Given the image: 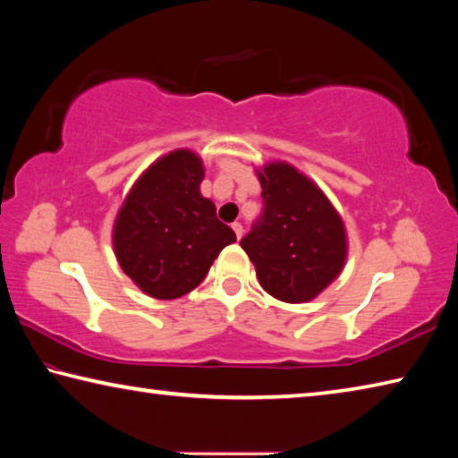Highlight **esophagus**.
<instances>
[{
  "label": "esophagus",
  "instance_id": "obj_1",
  "mask_svg": "<svg viewBox=\"0 0 458 458\" xmlns=\"http://www.w3.org/2000/svg\"><path fill=\"white\" fill-rule=\"evenodd\" d=\"M232 230H234L236 232V238L240 240V238H242V224H240V222H234V224H232Z\"/></svg>",
  "mask_w": 458,
  "mask_h": 458
}]
</instances>
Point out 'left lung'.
I'll list each match as a JSON object with an SVG mask.
<instances>
[{
  "instance_id": "obj_1",
  "label": "left lung",
  "mask_w": 458,
  "mask_h": 458,
  "mask_svg": "<svg viewBox=\"0 0 458 458\" xmlns=\"http://www.w3.org/2000/svg\"><path fill=\"white\" fill-rule=\"evenodd\" d=\"M257 175L265 210L240 246L268 294L307 303L345 267V224L319 185L286 161H270Z\"/></svg>"
}]
</instances>
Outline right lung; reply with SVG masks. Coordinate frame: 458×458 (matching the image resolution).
Masks as SVG:
<instances>
[{
	"label": "right lung",
	"instance_id": "right-lung-1",
	"mask_svg": "<svg viewBox=\"0 0 458 458\" xmlns=\"http://www.w3.org/2000/svg\"><path fill=\"white\" fill-rule=\"evenodd\" d=\"M204 164L175 149L145 169L113 226L114 257L131 281L153 299H180L204 281L234 230L216 218L201 196Z\"/></svg>",
	"mask_w": 458,
	"mask_h": 458
}]
</instances>
